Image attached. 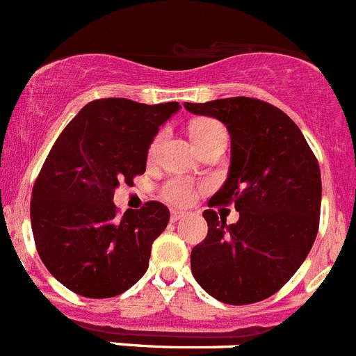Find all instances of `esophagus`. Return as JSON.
Listing matches in <instances>:
<instances>
[{"mask_svg": "<svg viewBox=\"0 0 356 356\" xmlns=\"http://www.w3.org/2000/svg\"><path fill=\"white\" fill-rule=\"evenodd\" d=\"M185 216L184 211H171V222H178V220H181Z\"/></svg>", "mask_w": 356, "mask_h": 356, "instance_id": "1", "label": "esophagus"}]
</instances>
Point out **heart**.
Returning a JSON list of instances; mask_svg holds the SVG:
<instances>
[{"instance_id":"obj_1","label":"heart","mask_w":356,"mask_h":356,"mask_svg":"<svg viewBox=\"0 0 356 356\" xmlns=\"http://www.w3.org/2000/svg\"><path fill=\"white\" fill-rule=\"evenodd\" d=\"M222 133H225V129H223V125L218 120H215V118H201V120H195L191 124V136L197 148ZM161 138V134L154 138L148 154L154 155L157 152ZM161 195L169 204L188 206L195 199V185L191 180H187V178L175 176V178H169V180H165L161 185Z\"/></svg>"}]
</instances>
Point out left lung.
<instances>
[{"label": "left lung", "instance_id": "obj_1", "mask_svg": "<svg viewBox=\"0 0 356 356\" xmlns=\"http://www.w3.org/2000/svg\"><path fill=\"white\" fill-rule=\"evenodd\" d=\"M191 113L222 120L231 134L225 185L202 213L208 236L191 255L195 282L220 302H260L274 296L306 260L318 234L321 176L296 122L257 97L185 103ZM234 204L227 226L212 209Z\"/></svg>", "mask_w": 356, "mask_h": 356}]
</instances>
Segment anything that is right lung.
I'll use <instances>...</instances> for the list:
<instances>
[{"label": "right lung", "instance_id": "1", "mask_svg": "<svg viewBox=\"0 0 356 356\" xmlns=\"http://www.w3.org/2000/svg\"><path fill=\"white\" fill-rule=\"evenodd\" d=\"M178 108L176 101H90L50 148L33 187L31 227L42 262L71 292L108 299L147 273L169 209L148 201L120 216L113 194L143 175L152 140Z\"/></svg>", "mask_w": 356, "mask_h": 356}]
</instances>
